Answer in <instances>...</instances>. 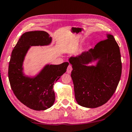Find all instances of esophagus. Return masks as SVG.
<instances>
[{
	"mask_svg": "<svg viewBox=\"0 0 132 132\" xmlns=\"http://www.w3.org/2000/svg\"><path fill=\"white\" fill-rule=\"evenodd\" d=\"M71 70H72V67H71V64H69L68 69H67V73H68V74H70Z\"/></svg>",
	"mask_w": 132,
	"mask_h": 132,
	"instance_id": "1",
	"label": "esophagus"
}]
</instances>
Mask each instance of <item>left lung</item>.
<instances>
[{"label":"left lung","instance_id":"8db88e82","mask_svg":"<svg viewBox=\"0 0 132 132\" xmlns=\"http://www.w3.org/2000/svg\"><path fill=\"white\" fill-rule=\"evenodd\" d=\"M106 39L94 48L72 56L71 77L76 100L83 107L94 108L108 102L114 94L122 74L119 47L114 37L106 34ZM96 62L95 65L89 64Z\"/></svg>","mask_w":132,"mask_h":132}]
</instances>
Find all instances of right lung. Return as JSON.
I'll return each mask as SVG.
<instances>
[{"label":"right lung","instance_id":"right-lung-1","mask_svg":"<svg viewBox=\"0 0 132 132\" xmlns=\"http://www.w3.org/2000/svg\"><path fill=\"white\" fill-rule=\"evenodd\" d=\"M52 41L45 31L26 32L19 38L10 57L8 76L11 88L21 103L35 111L46 110L54 104L53 84L66 72L69 63L46 64L35 76H28L24 72V61L31 46H48Z\"/></svg>","mask_w":132,"mask_h":132}]
</instances>
